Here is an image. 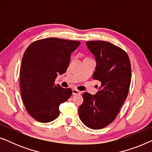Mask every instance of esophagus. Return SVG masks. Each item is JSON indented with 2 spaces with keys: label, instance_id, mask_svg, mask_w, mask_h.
<instances>
[{
  "label": "esophagus",
  "instance_id": "obj_1",
  "mask_svg": "<svg viewBox=\"0 0 152 152\" xmlns=\"http://www.w3.org/2000/svg\"><path fill=\"white\" fill-rule=\"evenodd\" d=\"M72 94H73V95H79V94H81V92L80 91H78L77 89L74 88V89H72Z\"/></svg>",
  "mask_w": 152,
  "mask_h": 152
}]
</instances>
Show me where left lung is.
<instances>
[{
  "mask_svg": "<svg viewBox=\"0 0 152 152\" xmlns=\"http://www.w3.org/2000/svg\"><path fill=\"white\" fill-rule=\"evenodd\" d=\"M96 60L93 78L101 82L95 95L84 93L79 107L83 123L92 129H100L115 120L127 97L132 79L129 58L120 48L104 41H87Z\"/></svg>",
  "mask_w": 152,
  "mask_h": 152,
  "instance_id": "left-lung-1",
  "label": "left lung"
}]
</instances>
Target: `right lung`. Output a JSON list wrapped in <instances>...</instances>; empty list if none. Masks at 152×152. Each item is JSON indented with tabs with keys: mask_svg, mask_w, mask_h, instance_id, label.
I'll return each mask as SVG.
<instances>
[{
	"mask_svg": "<svg viewBox=\"0 0 152 152\" xmlns=\"http://www.w3.org/2000/svg\"><path fill=\"white\" fill-rule=\"evenodd\" d=\"M80 41L47 38L34 41L23 57L20 88L28 113L38 122L46 123L59 115V105L72 95L71 88L55 84L58 75L66 71L71 53Z\"/></svg>",
	"mask_w": 152,
	"mask_h": 152,
	"instance_id": "1",
	"label": "right lung"
}]
</instances>
